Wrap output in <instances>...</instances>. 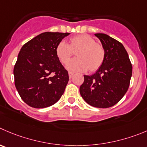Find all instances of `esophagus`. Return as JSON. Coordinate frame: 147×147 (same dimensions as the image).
<instances>
[{
	"label": "esophagus",
	"mask_w": 147,
	"mask_h": 147,
	"mask_svg": "<svg viewBox=\"0 0 147 147\" xmlns=\"http://www.w3.org/2000/svg\"><path fill=\"white\" fill-rule=\"evenodd\" d=\"M68 76H69L70 79H71V78L73 77V76H74V73H72V72H68Z\"/></svg>",
	"instance_id": "obj_1"
}]
</instances>
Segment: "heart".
I'll return each instance as SVG.
<instances>
[{
  "label": "heart",
  "mask_w": 147,
  "mask_h": 147,
  "mask_svg": "<svg viewBox=\"0 0 147 147\" xmlns=\"http://www.w3.org/2000/svg\"><path fill=\"white\" fill-rule=\"evenodd\" d=\"M76 51H77V58L71 60L66 64V68L69 71L83 72L90 68V71H95L103 63L104 48L87 34H79L71 37L69 44L61 40L55 47L57 58L63 63H66L74 52Z\"/></svg>",
  "instance_id": "obj_1"
}]
</instances>
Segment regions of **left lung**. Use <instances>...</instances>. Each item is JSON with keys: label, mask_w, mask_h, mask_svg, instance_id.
Masks as SVG:
<instances>
[{"label": "left lung", "mask_w": 147, "mask_h": 147, "mask_svg": "<svg viewBox=\"0 0 147 147\" xmlns=\"http://www.w3.org/2000/svg\"><path fill=\"white\" fill-rule=\"evenodd\" d=\"M105 50L103 63L95 74L84 75L79 92L86 103L107 108L118 103L129 87L132 65L124 46L107 34L97 33Z\"/></svg>", "instance_id": "obj_1"}]
</instances>
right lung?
<instances>
[{
    "label": "right lung",
    "mask_w": 147,
    "mask_h": 147,
    "mask_svg": "<svg viewBox=\"0 0 147 147\" xmlns=\"http://www.w3.org/2000/svg\"><path fill=\"white\" fill-rule=\"evenodd\" d=\"M69 34L47 32L22 46L13 68L14 82L21 98L30 107H50L64 93L69 77L55 47Z\"/></svg>",
    "instance_id": "1"
}]
</instances>
